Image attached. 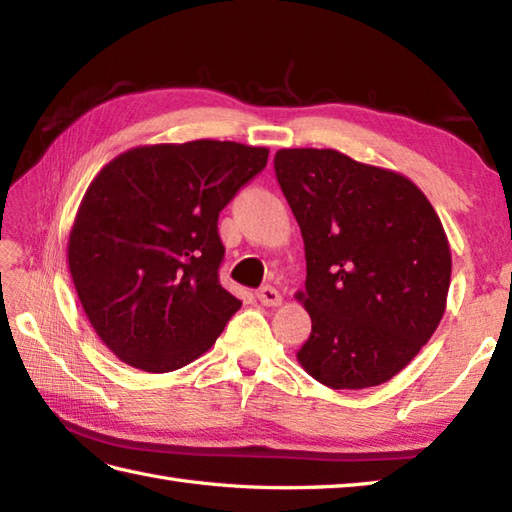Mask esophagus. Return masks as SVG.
Wrapping results in <instances>:
<instances>
[{
  "label": "esophagus",
  "instance_id": "1",
  "mask_svg": "<svg viewBox=\"0 0 512 512\" xmlns=\"http://www.w3.org/2000/svg\"><path fill=\"white\" fill-rule=\"evenodd\" d=\"M257 299H259V303H262V306H273V308L281 306V292L273 286H264L262 290H259Z\"/></svg>",
  "mask_w": 512,
  "mask_h": 512
}]
</instances>
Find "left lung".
Here are the masks:
<instances>
[{
	"label": "left lung",
	"instance_id": "8db88e82",
	"mask_svg": "<svg viewBox=\"0 0 512 512\" xmlns=\"http://www.w3.org/2000/svg\"><path fill=\"white\" fill-rule=\"evenodd\" d=\"M275 176L306 244L312 332L297 358L332 389L383 385L447 308L451 250L438 213L396 171L334 149H279Z\"/></svg>",
	"mask_w": 512,
	"mask_h": 512
}]
</instances>
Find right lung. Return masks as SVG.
<instances>
[{"label": "right lung", "mask_w": 512, "mask_h": 512, "mask_svg": "<svg viewBox=\"0 0 512 512\" xmlns=\"http://www.w3.org/2000/svg\"><path fill=\"white\" fill-rule=\"evenodd\" d=\"M266 162V147L191 140L129 149L92 180L68 264L92 328L123 363L180 369L242 308L217 275V217Z\"/></svg>", "instance_id": "obj_1"}]
</instances>
